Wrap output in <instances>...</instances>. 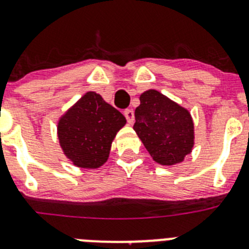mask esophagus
Here are the masks:
<instances>
[{
    "label": "esophagus",
    "instance_id": "obj_1",
    "mask_svg": "<svg viewBox=\"0 0 249 249\" xmlns=\"http://www.w3.org/2000/svg\"><path fill=\"white\" fill-rule=\"evenodd\" d=\"M123 114H124V117H126L127 122H128L129 124H132V123H133V121H135V112L132 111V109H124Z\"/></svg>",
    "mask_w": 249,
    "mask_h": 249
}]
</instances>
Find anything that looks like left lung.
<instances>
[{"mask_svg": "<svg viewBox=\"0 0 249 249\" xmlns=\"http://www.w3.org/2000/svg\"><path fill=\"white\" fill-rule=\"evenodd\" d=\"M140 101L133 129L151 157L163 166L182 162L195 143L190 112L156 89L143 92Z\"/></svg>", "mask_w": 249, "mask_h": 249, "instance_id": "8db88e82", "label": "left lung"}]
</instances>
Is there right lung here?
<instances>
[{
  "label": "right lung",
  "mask_w": 249,
  "mask_h": 249,
  "mask_svg": "<svg viewBox=\"0 0 249 249\" xmlns=\"http://www.w3.org/2000/svg\"><path fill=\"white\" fill-rule=\"evenodd\" d=\"M126 124L118 109L96 92H87L58 122V140L67 158L81 168H98L108 158L114 136Z\"/></svg>",
  "instance_id": "obj_1"
}]
</instances>
